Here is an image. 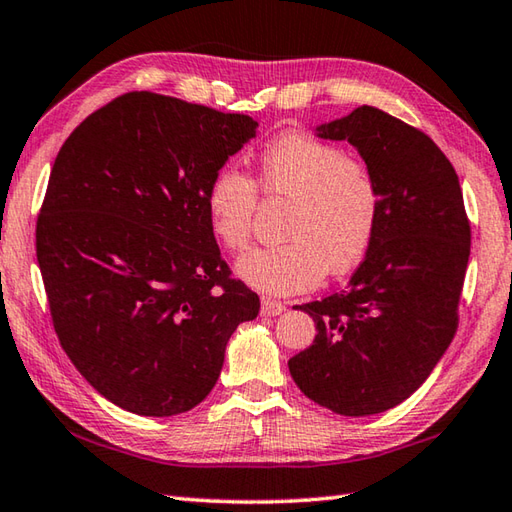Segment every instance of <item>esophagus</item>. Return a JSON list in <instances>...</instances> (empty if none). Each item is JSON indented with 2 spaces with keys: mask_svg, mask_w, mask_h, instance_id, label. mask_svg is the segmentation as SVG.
Returning <instances> with one entry per match:
<instances>
[{
  "mask_svg": "<svg viewBox=\"0 0 512 512\" xmlns=\"http://www.w3.org/2000/svg\"><path fill=\"white\" fill-rule=\"evenodd\" d=\"M286 310V304H282V302H277V299H262V315L264 317H277V315H282Z\"/></svg>",
  "mask_w": 512,
  "mask_h": 512,
  "instance_id": "obj_1",
  "label": "esophagus"
}]
</instances>
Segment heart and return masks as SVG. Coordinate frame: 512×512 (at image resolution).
Here are the masks:
<instances>
[{
	"mask_svg": "<svg viewBox=\"0 0 512 512\" xmlns=\"http://www.w3.org/2000/svg\"><path fill=\"white\" fill-rule=\"evenodd\" d=\"M259 188L293 199L286 244L250 250L235 273L264 295L286 297L315 288L328 268L346 273L366 257L379 219V186L362 159L306 133H286L259 157ZM259 188L242 170L222 166L206 190L213 235L230 250L253 239Z\"/></svg>",
	"mask_w": 512,
	"mask_h": 512,
	"instance_id": "b5f03b06",
	"label": "heart"
}]
</instances>
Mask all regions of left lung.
<instances>
[{
	"mask_svg": "<svg viewBox=\"0 0 512 512\" xmlns=\"http://www.w3.org/2000/svg\"><path fill=\"white\" fill-rule=\"evenodd\" d=\"M315 135L357 148L379 186V219L348 288L299 306L317 335L288 370L315 404L377 415L413 395L453 342L470 224L453 164L422 130L359 106Z\"/></svg>",
	"mask_w": 512,
	"mask_h": 512,
	"instance_id": "8db88e82",
	"label": "left lung"
}]
</instances>
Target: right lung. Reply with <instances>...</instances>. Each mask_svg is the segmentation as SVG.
Here are the masks:
<instances>
[{
	"label": "right lung",
	"instance_id": "obj_1",
	"mask_svg": "<svg viewBox=\"0 0 512 512\" xmlns=\"http://www.w3.org/2000/svg\"><path fill=\"white\" fill-rule=\"evenodd\" d=\"M255 135L248 115L142 90L59 148L37 217L50 317L86 382L128 413L204 402L230 335L259 313L206 215L210 179Z\"/></svg>",
	"mask_w": 512,
	"mask_h": 512
}]
</instances>
